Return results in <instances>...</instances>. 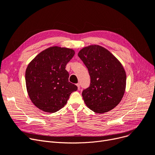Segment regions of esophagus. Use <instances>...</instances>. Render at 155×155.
Masks as SVG:
<instances>
[{"label":"esophagus","mask_w":155,"mask_h":155,"mask_svg":"<svg viewBox=\"0 0 155 155\" xmlns=\"http://www.w3.org/2000/svg\"><path fill=\"white\" fill-rule=\"evenodd\" d=\"M77 86L78 87V89H80V84H79V83L77 84Z\"/></svg>","instance_id":"obj_1"}]
</instances>
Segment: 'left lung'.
<instances>
[{
    "mask_svg": "<svg viewBox=\"0 0 155 155\" xmlns=\"http://www.w3.org/2000/svg\"><path fill=\"white\" fill-rule=\"evenodd\" d=\"M91 77L89 87L82 91L86 106L93 112L102 114L115 108L125 92L127 75L116 57L99 45H90L78 54Z\"/></svg>",
    "mask_w": 155,
    "mask_h": 155,
    "instance_id": "1",
    "label": "left lung"
}]
</instances>
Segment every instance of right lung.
Wrapping results in <instances>:
<instances>
[{"instance_id":"1","label":"right lung","mask_w":155,"mask_h":155,"mask_svg":"<svg viewBox=\"0 0 155 155\" xmlns=\"http://www.w3.org/2000/svg\"><path fill=\"white\" fill-rule=\"evenodd\" d=\"M74 55L71 48L52 47L37 55L27 66L25 82L28 96L40 110L54 113L66 104L78 89L69 82L66 66Z\"/></svg>"}]
</instances>
